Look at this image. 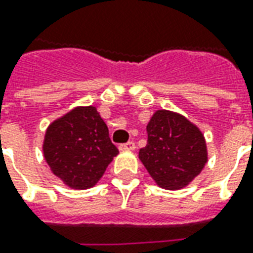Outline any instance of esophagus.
Masks as SVG:
<instances>
[{
    "instance_id": "esophagus-1",
    "label": "esophagus",
    "mask_w": 253,
    "mask_h": 253,
    "mask_svg": "<svg viewBox=\"0 0 253 253\" xmlns=\"http://www.w3.org/2000/svg\"><path fill=\"white\" fill-rule=\"evenodd\" d=\"M135 149V143L134 142H127V143H123V145L119 146V150L126 151V150H134Z\"/></svg>"
}]
</instances>
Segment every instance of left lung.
Returning <instances> with one entry per match:
<instances>
[{
	"label": "left lung",
	"mask_w": 253,
	"mask_h": 253,
	"mask_svg": "<svg viewBox=\"0 0 253 253\" xmlns=\"http://www.w3.org/2000/svg\"><path fill=\"white\" fill-rule=\"evenodd\" d=\"M139 160L160 188L179 190L203 171L208 147L203 131L179 112L157 110L146 126Z\"/></svg>",
	"instance_id": "1"
}]
</instances>
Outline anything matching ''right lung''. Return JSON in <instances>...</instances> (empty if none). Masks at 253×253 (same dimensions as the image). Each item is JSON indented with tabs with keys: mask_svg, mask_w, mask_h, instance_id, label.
Returning a JSON list of instances; mask_svg holds the SVG:
<instances>
[{
	"mask_svg": "<svg viewBox=\"0 0 253 253\" xmlns=\"http://www.w3.org/2000/svg\"><path fill=\"white\" fill-rule=\"evenodd\" d=\"M117 146L96 107L78 106L50 123L42 142V154L50 171L76 190L98 184L114 157Z\"/></svg>",
	"mask_w": 253,
	"mask_h": 253,
	"instance_id": "add662e5",
	"label": "right lung"
}]
</instances>
